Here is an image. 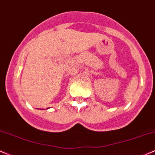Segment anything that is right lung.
Listing matches in <instances>:
<instances>
[{"mask_svg": "<svg viewBox=\"0 0 155 155\" xmlns=\"http://www.w3.org/2000/svg\"><path fill=\"white\" fill-rule=\"evenodd\" d=\"M47 109H48V108H47Z\"/></svg>", "mask_w": 155, "mask_h": 155, "instance_id": "add662e5", "label": "right lung"}]
</instances>
